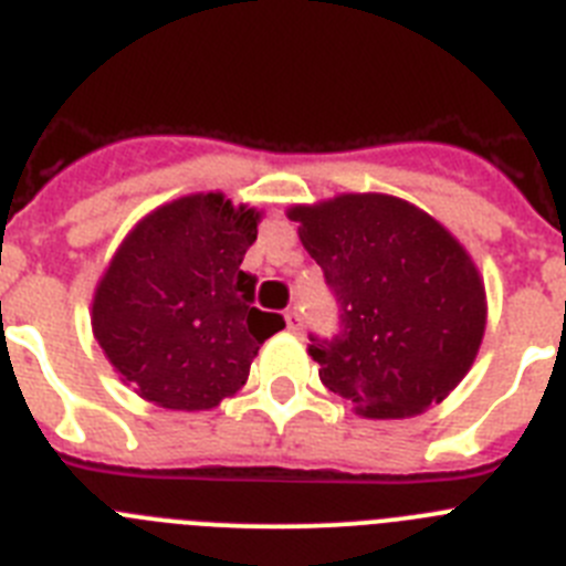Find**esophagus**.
Returning <instances> with one entry per match:
<instances>
[{"label": "esophagus", "instance_id": "obj_1", "mask_svg": "<svg viewBox=\"0 0 566 566\" xmlns=\"http://www.w3.org/2000/svg\"><path fill=\"white\" fill-rule=\"evenodd\" d=\"M286 328H289V332H292V334L303 332V319H300V314L294 312V308H292V312H286Z\"/></svg>", "mask_w": 566, "mask_h": 566}]
</instances>
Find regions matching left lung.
I'll use <instances>...</instances> for the list:
<instances>
[{
  "instance_id": "obj_1",
  "label": "left lung",
  "mask_w": 566,
  "mask_h": 566,
  "mask_svg": "<svg viewBox=\"0 0 566 566\" xmlns=\"http://www.w3.org/2000/svg\"><path fill=\"white\" fill-rule=\"evenodd\" d=\"M286 214L339 306L337 337L308 345L323 385L368 419L417 417L442 402L488 326L468 249L394 195L348 192Z\"/></svg>"
}]
</instances>
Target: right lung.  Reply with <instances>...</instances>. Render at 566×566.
<instances>
[{
  "mask_svg": "<svg viewBox=\"0 0 566 566\" xmlns=\"http://www.w3.org/2000/svg\"><path fill=\"white\" fill-rule=\"evenodd\" d=\"M260 212L195 192L144 214L93 294V337L124 385L169 411H209L247 385L260 345L286 326L254 308L240 269Z\"/></svg>",
  "mask_w": 566,
  "mask_h": 566,
  "instance_id": "1",
  "label": "right lung"
}]
</instances>
